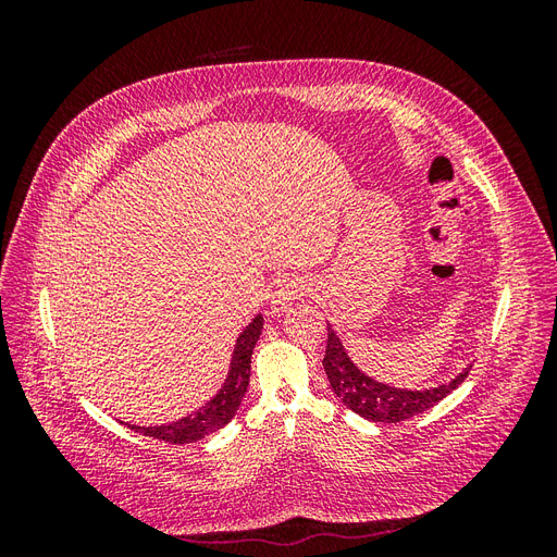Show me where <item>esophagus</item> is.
<instances>
[{"instance_id": "1", "label": "esophagus", "mask_w": 557, "mask_h": 557, "mask_svg": "<svg viewBox=\"0 0 557 557\" xmlns=\"http://www.w3.org/2000/svg\"><path fill=\"white\" fill-rule=\"evenodd\" d=\"M309 283L301 278H283L274 285V290L269 293V307H272V313H283L293 307V301L299 297H305L309 293Z\"/></svg>"}]
</instances>
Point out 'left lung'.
<instances>
[{
  "label": "left lung",
  "mask_w": 557,
  "mask_h": 557,
  "mask_svg": "<svg viewBox=\"0 0 557 557\" xmlns=\"http://www.w3.org/2000/svg\"><path fill=\"white\" fill-rule=\"evenodd\" d=\"M325 374L330 379L332 393L339 397L346 407L367 420L374 423H401L411 416L425 413L434 404H440L448 397L455 387H458L471 364H467L462 372L442 383L436 387H423V391H411V387H395L391 383H381L372 376H367L362 369L348 358V350L344 348L339 334L327 323V348L323 358Z\"/></svg>",
  "instance_id": "left-lung-1"
}]
</instances>
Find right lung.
Listing matches in <instances>:
<instances>
[{"label": "right lung", "mask_w": 557, "mask_h": 557, "mask_svg": "<svg viewBox=\"0 0 557 557\" xmlns=\"http://www.w3.org/2000/svg\"><path fill=\"white\" fill-rule=\"evenodd\" d=\"M262 325H264V318L262 313H258L237 336L227 376L221 385V391H218L205 407H199L197 411L174 420V423L148 425V428L129 425V428L134 432H141L146 436H153V440L170 442V444H193V442L205 440L207 434H213L221 428H225L234 418V413L239 411V404L246 395V387L250 381V356L262 334Z\"/></svg>", "instance_id": "right-lung-1"}]
</instances>
